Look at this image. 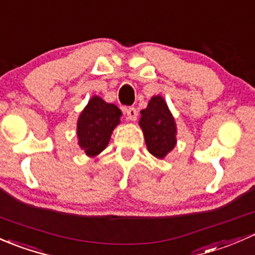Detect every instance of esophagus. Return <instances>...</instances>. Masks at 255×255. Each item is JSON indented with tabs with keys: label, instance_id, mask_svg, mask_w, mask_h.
I'll list each match as a JSON object with an SVG mask.
<instances>
[{
	"label": "esophagus",
	"instance_id": "esophagus-1",
	"mask_svg": "<svg viewBox=\"0 0 255 255\" xmlns=\"http://www.w3.org/2000/svg\"><path fill=\"white\" fill-rule=\"evenodd\" d=\"M127 117L128 120H131V122H135L136 118H137V110L132 108V107H128L127 109Z\"/></svg>",
	"mask_w": 255,
	"mask_h": 255
}]
</instances>
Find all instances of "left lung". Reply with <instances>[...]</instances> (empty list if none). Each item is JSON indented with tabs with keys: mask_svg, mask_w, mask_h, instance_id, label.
<instances>
[{
	"mask_svg": "<svg viewBox=\"0 0 255 255\" xmlns=\"http://www.w3.org/2000/svg\"><path fill=\"white\" fill-rule=\"evenodd\" d=\"M140 127L145 135L147 148L154 157L163 158L174 148L177 128L162 97H153L147 108L141 110Z\"/></svg>",
	"mask_w": 255,
	"mask_h": 255,
	"instance_id": "left-lung-1",
	"label": "left lung"
}]
</instances>
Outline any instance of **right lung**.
I'll use <instances>...</instances> for the list:
<instances>
[{"label":"right lung","mask_w":255,"mask_h":255,"mask_svg":"<svg viewBox=\"0 0 255 255\" xmlns=\"http://www.w3.org/2000/svg\"><path fill=\"white\" fill-rule=\"evenodd\" d=\"M122 112L114 104L93 97L77 123L78 143L88 156H96L108 145L113 130L120 123Z\"/></svg>","instance_id":"add662e5"}]
</instances>
